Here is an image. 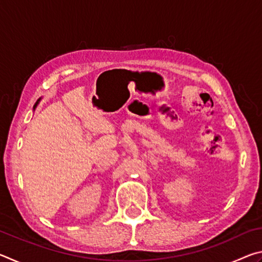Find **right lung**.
<instances>
[{"instance_id": "1", "label": "right lung", "mask_w": 262, "mask_h": 262, "mask_svg": "<svg viewBox=\"0 0 262 262\" xmlns=\"http://www.w3.org/2000/svg\"><path fill=\"white\" fill-rule=\"evenodd\" d=\"M40 100H41V98H39V99L37 100V103H35V104H34V106H33V110H35V107H37V105L39 104V101H40Z\"/></svg>"}]
</instances>
